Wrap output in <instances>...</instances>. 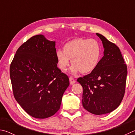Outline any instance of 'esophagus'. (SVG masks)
I'll return each instance as SVG.
<instances>
[{
    "instance_id": "obj_1",
    "label": "esophagus",
    "mask_w": 135,
    "mask_h": 135,
    "mask_svg": "<svg viewBox=\"0 0 135 135\" xmlns=\"http://www.w3.org/2000/svg\"><path fill=\"white\" fill-rule=\"evenodd\" d=\"M69 81H70V83L71 85H73L74 84H75V82H76V81H75V79L74 78L70 76L69 78Z\"/></svg>"
}]
</instances>
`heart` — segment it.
Masks as SVG:
<instances>
[{
  "label": "heart",
  "instance_id": "obj_1",
  "mask_svg": "<svg viewBox=\"0 0 135 135\" xmlns=\"http://www.w3.org/2000/svg\"><path fill=\"white\" fill-rule=\"evenodd\" d=\"M56 56L58 67L66 70L72 59L70 72L75 74L81 71L87 74L93 72L97 67L101 57V47L97 40L78 38L68 41L63 50L58 49Z\"/></svg>",
  "mask_w": 135,
  "mask_h": 135
}]
</instances>
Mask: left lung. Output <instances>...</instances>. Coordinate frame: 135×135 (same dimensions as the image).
I'll return each instance as SVG.
<instances>
[{"label":"left lung","instance_id":"left-lung-1","mask_svg":"<svg viewBox=\"0 0 135 135\" xmlns=\"http://www.w3.org/2000/svg\"><path fill=\"white\" fill-rule=\"evenodd\" d=\"M103 42L104 56L96 69L77 81L83 88L82 105L92 114H104L116 109L125 93L127 66L119 47L96 33Z\"/></svg>","mask_w":135,"mask_h":135}]
</instances>
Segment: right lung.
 I'll return each instance as SVG.
<instances>
[{
  "mask_svg": "<svg viewBox=\"0 0 135 135\" xmlns=\"http://www.w3.org/2000/svg\"><path fill=\"white\" fill-rule=\"evenodd\" d=\"M56 42L33 36L19 47L10 66L15 100L28 114L51 117L60 107L69 78L57 68Z\"/></svg>",
  "mask_w": 135,
  "mask_h": 135,
  "instance_id": "add662e5",
  "label": "right lung"
}]
</instances>
